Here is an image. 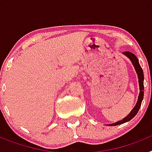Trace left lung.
I'll return each mask as SVG.
<instances>
[{
	"label": "left lung",
	"instance_id": "8db88e82",
	"mask_svg": "<svg viewBox=\"0 0 152 152\" xmlns=\"http://www.w3.org/2000/svg\"><path fill=\"white\" fill-rule=\"evenodd\" d=\"M123 54L128 57L130 59V61H132V64H133L134 68H135V71H136V73L138 75V77H139V97H138V101H137L136 104H135V107L132 109V110L130 112V113L129 114L128 116L125 117L124 119H123L122 120L119 122H116L115 123H113V124H109V126H117V125H121L123 123H126V122H129V120H131L134 116H135L139 111V110L141 107V104H142V101L143 100V97H144V74H143V70L141 68L140 64H139V59L137 58L136 56L132 53L130 52H123Z\"/></svg>",
	"mask_w": 152,
	"mask_h": 152
}]
</instances>
